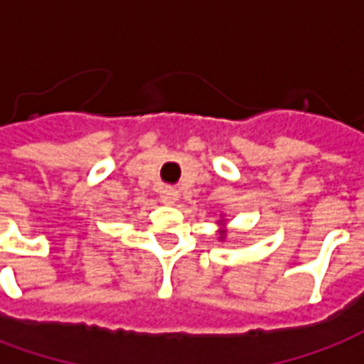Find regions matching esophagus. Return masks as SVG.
<instances>
[{
  "mask_svg": "<svg viewBox=\"0 0 364 364\" xmlns=\"http://www.w3.org/2000/svg\"><path fill=\"white\" fill-rule=\"evenodd\" d=\"M161 200H164L166 205H173L175 200H177V193H167V195L161 197Z\"/></svg>",
  "mask_w": 364,
  "mask_h": 364,
  "instance_id": "esophagus-1",
  "label": "esophagus"
}]
</instances>
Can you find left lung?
I'll return each instance as SVG.
<instances>
[{
    "label": "left lung",
    "instance_id": "obj_1",
    "mask_svg": "<svg viewBox=\"0 0 364 364\" xmlns=\"http://www.w3.org/2000/svg\"><path fill=\"white\" fill-rule=\"evenodd\" d=\"M218 226H220V230H218V240H220V242H224V240H226V232H228V230H226V222H224V218H222V214H220V220H218Z\"/></svg>",
    "mask_w": 364,
    "mask_h": 364
}]
</instances>
